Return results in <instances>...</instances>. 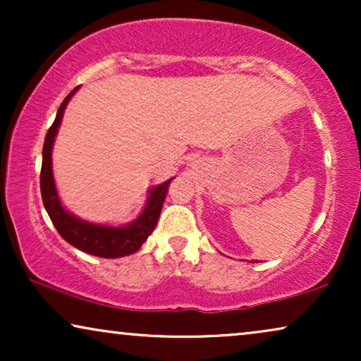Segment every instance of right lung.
<instances>
[{"instance_id":"obj_1","label":"right lung","mask_w":361,"mask_h":361,"mask_svg":"<svg viewBox=\"0 0 361 361\" xmlns=\"http://www.w3.org/2000/svg\"><path fill=\"white\" fill-rule=\"evenodd\" d=\"M80 87H75L66 97L62 105L59 106L56 120L49 128L46 141L42 147V169H41V195L44 207H46L49 216H51L54 226H56L59 235L62 236L67 243L75 246L83 253L100 256V258H123V256L136 253L141 245L147 240V236L156 228L157 220H159L162 204H164L167 189L174 180L162 182L159 185L151 187L147 190L146 205L135 220L126 225L113 226L106 224H93V221L83 220L80 216L73 215L62 205L61 197H59L56 180H54L52 172V147L56 141L57 131L61 128L63 111H66L67 103L75 95Z\"/></svg>"}]
</instances>
